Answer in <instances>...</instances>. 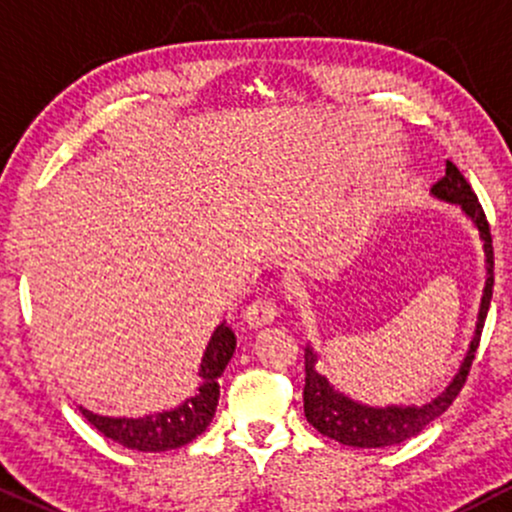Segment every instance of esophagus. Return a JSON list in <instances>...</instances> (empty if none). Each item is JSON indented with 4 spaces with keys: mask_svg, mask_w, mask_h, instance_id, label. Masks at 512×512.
<instances>
[{
    "mask_svg": "<svg viewBox=\"0 0 512 512\" xmlns=\"http://www.w3.org/2000/svg\"><path fill=\"white\" fill-rule=\"evenodd\" d=\"M274 317H276V305L274 301H269V298H257L255 303H250L248 308L243 310L245 325L252 327V330L269 325V322H274Z\"/></svg>",
    "mask_w": 512,
    "mask_h": 512,
    "instance_id": "34e87169",
    "label": "esophagus"
}]
</instances>
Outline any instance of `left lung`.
<instances>
[{
    "label": "left lung",
    "instance_id": "left-lung-1",
    "mask_svg": "<svg viewBox=\"0 0 512 512\" xmlns=\"http://www.w3.org/2000/svg\"><path fill=\"white\" fill-rule=\"evenodd\" d=\"M431 195L440 199V202L457 204L462 214L474 223L479 231L481 243H484V267H486V281L484 293H481L477 327H474V337L469 342L467 354H464L460 368H457L455 378L450 380L448 387L433 397L431 402L421 404H387V407H370V404L358 402L344 395L339 387H334L325 375L317 370V351L313 346H305V387H303V409L308 424L317 428L322 436L337 440L342 445H351V448H390V445H399L404 440L419 436L428 424L438 419L445 409L455 402L460 395L464 380H467L469 368H472L474 354L481 339V330H484L486 313H489L491 296H493V245H491V231L489 221H486L484 209H481L477 195L464 180V175L457 170L455 163H445V175L436 185L431 187Z\"/></svg>",
    "mask_w": 512,
    "mask_h": 512
}]
</instances>
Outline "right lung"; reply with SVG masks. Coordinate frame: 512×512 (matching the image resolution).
I'll return each instance as SVG.
<instances>
[{"label":"right lung","instance_id":"right-lung-1","mask_svg":"<svg viewBox=\"0 0 512 512\" xmlns=\"http://www.w3.org/2000/svg\"><path fill=\"white\" fill-rule=\"evenodd\" d=\"M233 351H236V334L226 322H221L202 354L195 395L187 397L175 409L156 411V414L139 416V419L93 414L84 407H79V411L105 438L115 440L129 450L166 452L182 448L202 436L214 419L216 404H219V378L233 358Z\"/></svg>","mask_w":512,"mask_h":512}]
</instances>
